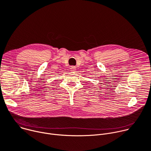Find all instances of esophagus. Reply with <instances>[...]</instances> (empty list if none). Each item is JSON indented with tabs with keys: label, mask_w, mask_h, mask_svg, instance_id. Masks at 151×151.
<instances>
[{
	"label": "esophagus",
	"mask_w": 151,
	"mask_h": 151,
	"mask_svg": "<svg viewBox=\"0 0 151 151\" xmlns=\"http://www.w3.org/2000/svg\"><path fill=\"white\" fill-rule=\"evenodd\" d=\"M70 69L71 72H75L76 70V67L75 66H71Z\"/></svg>",
	"instance_id": "obj_1"
}]
</instances>
